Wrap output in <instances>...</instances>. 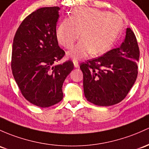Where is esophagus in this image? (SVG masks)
Instances as JSON below:
<instances>
[{
    "label": "esophagus",
    "mask_w": 149,
    "mask_h": 149,
    "mask_svg": "<svg viewBox=\"0 0 149 149\" xmlns=\"http://www.w3.org/2000/svg\"><path fill=\"white\" fill-rule=\"evenodd\" d=\"M73 64H74V66L75 68H79V63H78V62L77 61V60H73Z\"/></svg>",
    "instance_id": "34e87169"
}]
</instances>
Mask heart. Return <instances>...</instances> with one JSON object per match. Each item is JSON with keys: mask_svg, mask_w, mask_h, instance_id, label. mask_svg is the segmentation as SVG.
Masks as SVG:
<instances>
[{"mask_svg": "<svg viewBox=\"0 0 149 149\" xmlns=\"http://www.w3.org/2000/svg\"><path fill=\"white\" fill-rule=\"evenodd\" d=\"M123 26L121 17L116 14L90 8H77L70 18L60 23L56 32L58 42L70 48L68 55L80 60L92 53L100 55L109 50L117 40Z\"/></svg>", "mask_w": 149, "mask_h": 149, "instance_id": "heart-1", "label": "heart"}]
</instances>
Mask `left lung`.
<instances>
[{
    "label": "left lung",
    "mask_w": 149,
    "mask_h": 149,
    "mask_svg": "<svg viewBox=\"0 0 149 149\" xmlns=\"http://www.w3.org/2000/svg\"><path fill=\"white\" fill-rule=\"evenodd\" d=\"M139 59L136 38L131 28H126L125 39L119 47L80 65L87 101L103 107L121 102L136 79Z\"/></svg>",
    "instance_id": "1"
}]
</instances>
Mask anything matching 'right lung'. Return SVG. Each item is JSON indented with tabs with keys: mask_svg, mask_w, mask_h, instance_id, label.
Here are the masks:
<instances>
[{
	"mask_svg": "<svg viewBox=\"0 0 149 149\" xmlns=\"http://www.w3.org/2000/svg\"><path fill=\"white\" fill-rule=\"evenodd\" d=\"M60 9L45 7L32 13L20 25L13 42L14 79L23 97L42 108L62 100L63 82L74 68L71 60L54 65L65 55L56 36Z\"/></svg>",
	"mask_w": 149,
	"mask_h": 149,
	"instance_id": "right-lung-1",
	"label": "right lung"
}]
</instances>
